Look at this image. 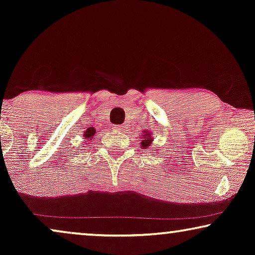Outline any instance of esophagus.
Masks as SVG:
<instances>
[{
  "label": "esophagus",
  "instance_id": "obj_1",
  "mask_svg": "<svg viewBox=\"0 0 255 255\" xmlns=\"http://www.w3.org/2000/svg\"><path fill=\"white\" fill-rule=\"evenodd\" d=\"M116 130H118V131H124L125 128L123 127V125H120V127H116Z\"/></svg>",
  "mask_w": 255,
  "mask_h": 255
}]
</instances>
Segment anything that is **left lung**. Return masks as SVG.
<instances>
[{"instance_id": "1", "label": "left lung", "mask_w": 255, "mask_h": 255, "mask_svg": "<svg viewBox=\"0 0 255 255\" xmlns=\"http://www.w3.org/2000/svg\"><path fill=\"white\" fill-rule=\"evenodd\" d=\"M141 148L142 149H147L152 146V141H153V137H152V133L149 131H144L141 134Z\"/></svg>"}]
</instances>
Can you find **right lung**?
Instances as JSON below:
<instances>
[{"label": "right lung", "mask_w": 255, "mask_h": 255, "mask_svg": "<svg viewBox=\"0 0 255 255\" xmlns=\"http://www.w3.org/2000/svg\"><path fill=\"white\" fill-rule=\"evenodd\" d=\"M95 133H96V130L94 128H87V130L85 131V133H83V137H85V139L87 140V144H89L88 141L92 140L94 135H95Z\"/></svg>", "instance_id": "1"}]
</instances>
